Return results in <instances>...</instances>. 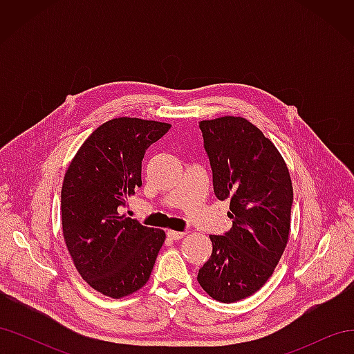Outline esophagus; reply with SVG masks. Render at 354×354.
<instances>
[{"label": "esophagus", "instance_id": "esophagus-1", "mask_svg": "<svg viewBox=\"0 0 354 354\" xmlns=\"http://www.w3.org/2000/svg\"><path fill=\"white\" fill-rule=\"evenodd\" d=\"M185 232H176V230H168L167 232V236L169 238V239H173V241H178V239H181L185 236Z\"/></svg>", "mask_w": 354, "mask_h": 354}]
</instances>
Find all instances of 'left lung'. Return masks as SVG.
<instances>
[{
    "label": "left lung",
    "mask_w": 354,
    "mask_h": 354,
    "mask_svg": "<svg viewBox=\"0 0 354 354\" xmlns=\"http://www.w3.org/2000/svg\"><path fill=\"white\" fill-rule=\"evenodd\" d=\"M214 194L230 199L233 226L211 234L212 254L198 273L208 295L234 303L272 276L289 236L292 183L274 145L250 121L223 116L201 121Z\"/></svg>",
    "instance_id": "left-lung-1"
}]
</instances>
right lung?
I'll list each match as a JSON object with an SVG mask.
<instances>
[{"instance_id":"right-lung-1","label":"right lung","mask_w":354,"mask_h":354,"mask_svg":"<svg viewBox=\"0 0 354 354\" xmlns=\"http://www.w3.org/2000/svg\"><path fill=\"white\" fill-rule=\"evenodd\" d=\"M171 125L138 118L102 124L72 159L62 186V227L73 264L95 291H138L165 241L160 229L125 217L127 196L142 186V160Z\"/></svg>"}]
</instances>
